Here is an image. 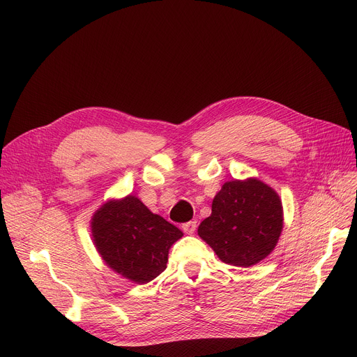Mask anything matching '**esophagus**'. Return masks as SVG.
Returning <instances> with one entry per match:
<instances>
[{
  "label": "esophagus",
  "mask_w": 357,
  "mask_h": 357,
  "mask_svg": "<svg viewBox=\"0 0 357 357\" xmlns=\"http://www.w3.org/2000/svg\"><path fill=\"white\" fill-rule=\"evenodd\" d=\"M181 229H183V231L187 233V234H193V233L196 231V229H197V222H196V220L187 222V223H184V225L181 226Z\"/></svg>",
  "instance_id": "obj_1"
}]
</instances>
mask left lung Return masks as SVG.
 <instances>
[{"label":"left lung","instance_id":"obj_1","mask_svg":"<svg viewBox=\"0 0 357 357\" xmlns=\"http://www.w3.org/2000/svg\"><path fill=\"white\" fill-rule=\"evenodd\" d=\"M283 229V208L276 191L256 178L225 183L211 204L199 236L222 261L249 267L267 257Z\"/></svg>","mask_w":357,"mask_h":357}]
</instances>
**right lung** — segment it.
I'll return each mask as SVG.
<instances>
[{"mask_svg": "<svg viewBox=\"0 0 357 357\" xmlns=\"http://www.w3.org/2000/svg\"><path fill=\"white\" fill-rule=\"evenodd\" d=\"M91 227L104 261L135 283H149L166 270L169 249L183 236L134 196L105 203L94 214Z\"/></svg>", "mask_w": 357, "mask_h": 357, "instance_id": "add662e5", "label": "right lung"}]
</instances>
